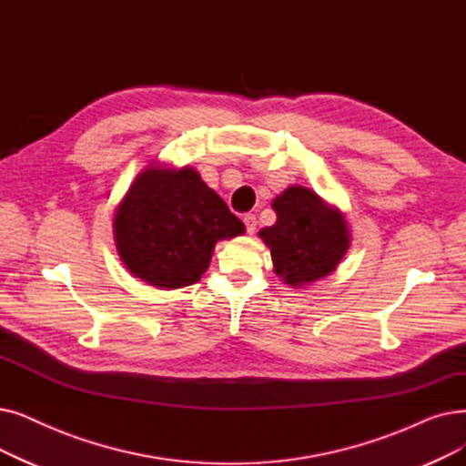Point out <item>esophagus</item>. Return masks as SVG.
Listing matches in <instances>:
<instances>
[{
	"label": "esophagus",
	"mask_w": 466,
	"mask_h": 466,
	"mask_svg": "<svg viewBox=\"0 0 466 466\" xmlns=\"http://www.w3.org/2000/svg\"><path fill=\"white\" fill-rule=\"evenodd\" d=\"M244 225L248 228V234H255V230H257V217L255 215H246L244 217Z\"/></svg>",
	"instance_id": "obj_1"
}]
</instances>
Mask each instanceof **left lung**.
Instances as JSON below:
<instances>
[{"label": "left lung", "mask_w": 466, "mask_h": 466, "mask_svg": "<svg viewBox=\"0 0 466 466\" xmlns=\"http://www.w3.org/2000/svg\"><path fill=\"white\" fill-rule=\"evenodd\" d=\"M276 222L258 238L270 249L274 272L289 288L305 289L331 276L350 248L342 211L307 187L293 185L272 201Z\"/></svg>", "instance_id": "left-lung-1"}]
</instances>
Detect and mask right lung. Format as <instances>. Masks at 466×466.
I'll list each match as a JSON object with an SVG mask.
<instances>
[{"mask_svg": "<svg viewBox=\"0 0 466 466\" xmlns=\"http://www.w3.org/2000/svg\"><path fill=\"white\" fill-rule=\"evenodd\" d=\"M114 241L127 270L159 289L192 286L209 268L217 241L244 222L190 167L150 164L114 211Z\"/></svg>", "mask_w": 466, "mask_h": 466, "instance_id": "1", "label": "right lung"}]
</instances>
